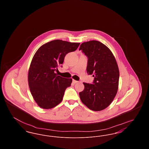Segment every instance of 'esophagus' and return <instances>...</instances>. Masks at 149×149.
Wrapping results in <instances>:
<instances>
[{
  "instance_id": "34e87169",
  "label": "esophagus",
  "mask_w": 149,
  "mask_h": 149,
  "mask_svg": "<svg viewBox=\"0 0 149 149\" xmlns=\"http://www.w3.org/2000/svg\"><path fill=\"white\" fill-rule=\"evenodd\" d=\"M72 83H73L74 84H76V83H78V81L75 80H72Z\"/></svg>"
}]
</instances>
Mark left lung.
<instances>
[{"instance_id":"8db88e82","label":"left lung","mask_w":149,"mask_h":149,"mask_svg":"<svg viewBox=\"0 0 149 149\" xmlns=\"http://www.w3.org/2000/svg\"><path fill=\"white\" fill-rule=\"evenodd\" d=\"M79 50L88 57L87 73L93 74V84L83 83L79 93L81 102L90 109L100 111L109 106L118 91L120 72L111 51L103 43L90 41L81 44Z\"/></svg>"}]
</instances>
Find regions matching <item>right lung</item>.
<instances>
[{
    "label": "right lung",
    "mask_w": 149,
    "mask_h": 149,
    "mask_svg": "<svg viewBox=\"0 0 149 149\" xmlns=\"http://www.w3.org/2000/svg\"><path fill=\"white\" fill-rule=\"evenodd\" d=\"M79 45L56 40L43 45L36 51L29 69L28 80L32 95L38 106L51 109L63 100L72 79L63 78L55 71L62 66L66 55L75 51Z\"/></svg>",
    "instance_id": "obj_1"
}]
</instances>
